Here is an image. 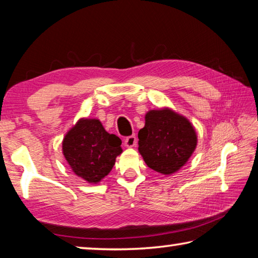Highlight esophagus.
Wrapping results in <instances>:
<instances>
[{
  "instance_id": "34e87169",
  "label": "esophagus",
  "mask_w": 258,
  "mask_h": 258,
  "mask_svg": "<svg viewBox=\"0 0 258 258\" xmlns=\"http://www.w3.org/2000/svg\"><path fill=\"white\" fill-rule=\"evenodd\" d=\"M137 143H138V138L135 137V135H130V137L126 138L124 141L125 147H127V148L135 147L137 146Z\"/></svg>"
}]
</instances>
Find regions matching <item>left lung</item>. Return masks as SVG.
Masks as SVG:
<instances>
[{
  "label": "left lung",
  "mask_w": 258,
  "mask_h": 258,
  "mask_svg": "<svg viewBox=\"0 0 258 258\" xmlns=\"http://www.w3.org/2000/svg\"><path fill=\"white\" fill-rule=\"evenodd\" d=\"M138 137L139 151L148 167L165 175L178 171L197 146L194 126L168 108L148 112Z\"/></svg>",
  "instance_id": "1"
}]
</instances>
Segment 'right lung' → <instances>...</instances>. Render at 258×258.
<instances>
[{
    "instance_id": "right-lung-1",
    "label": "right lung",
    "mask_w": 258,
    "mask_h": 258,
    "mask_svg": "<svg viewBox=\"0 0 258 258\" xmlns=\"http://www.w3.org/2000/svg\"><path fill=\"white\" fill-rule=\"evenodd\" d=\"M121 140L109 134L98 119L83 118L66 134L62 151L73 172L90 183H98L121 154Z\"/></svg>"
}]
</instances>
